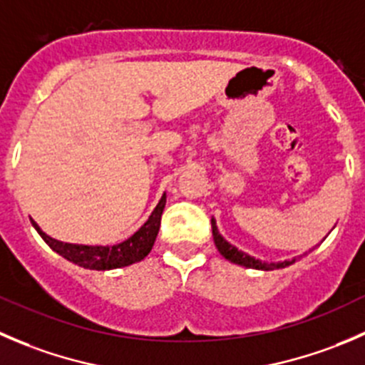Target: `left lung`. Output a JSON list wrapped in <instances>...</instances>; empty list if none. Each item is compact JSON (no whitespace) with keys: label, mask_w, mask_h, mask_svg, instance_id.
<instances>
[{"label":"left lung","mask_w":365,"mask_h":365,"mask_svg":"<svg viewBox=\"0 0 365 365\" xmlns=\"http://www.w3.org/2000/svg\"><path fill=\"white\" fill-rule=\"evenodd\" d=\"M211 227H212V237H215V245H216V248H218V252L227 259V261L234 262V264H241V266H247V268L264 269V272H268V269L286 268V266L293 264L294 262V259L293 261H284V262H262V261H259V259L250 257V255H247L245 252L237 250L236 247H232L230 243H227V241L220 236L215 218H211Z\"/></svg>","instance_id":"obj_1"}]
</instances>
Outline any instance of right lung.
<instances>
[{"label": "right lung", "mask_w": 365, "mask_h": 365, "mask_svg": "<svg viewBox=\"0 0 365 365\" xmlns=\"http://www.w3.org/2000/svg\"><path fill=\"white\" fill-rule=\"evenodd\" d=\"M165 204H167V195H163L160 204L153 211L145 223L133 234L129 240L122 241V243L113 245V247H88V245H71L61 243L58 240H53L48 234L42 232L41 227L31 220L37 232L41 234L42 240L56 252L61 257L67 261L74 262V264L81 266L86 269H113V268H124V266L135 264V262L142 261L149 255L153 250V245L156 241L158 230L161 225V215H163Z\"/></svg>", "instance_id": "add662e5"}]
</instances>
